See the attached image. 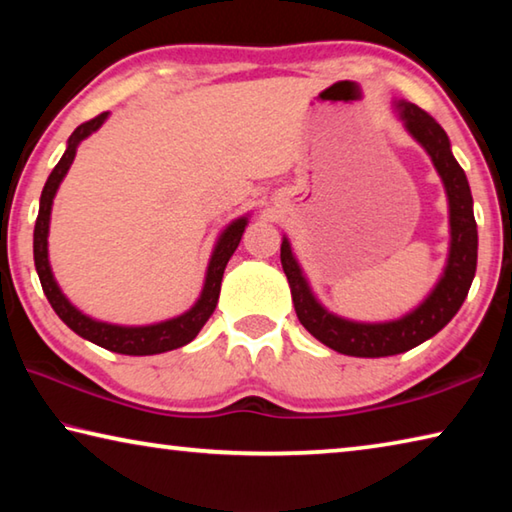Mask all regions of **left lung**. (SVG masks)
<instances>
[{
  "instance_id": "obj_1",
  "label": "left lung",
  "mask_w": 512,
  "mask_h": 512,
  "mask_svg": "<svg viewBox=\"0 0 512 512\" xmlns=\"http://www.w3.org/2000/svg\"><path fill=\"white\" fill-rule=\"evenodd\" d=\"M397 108H400L406 131L431 155L433 167L443 178L449 198L452 246H449L445 275L440 277L431 296L411 314L393 320V323H352V320L329 314L325 307L318 305L314 293L309 291L307 280L302 277L296 257L291 253L289 241L284 239L280 248L282 268L287 273L298 320L320 343L341 354H348V357H391V354L406 352L431 339L461 309L476 271L479 237H476L472 194L465 171L449 149V137L438 121L415 103L400 101Z\"/></svg>"
}]
</instances>
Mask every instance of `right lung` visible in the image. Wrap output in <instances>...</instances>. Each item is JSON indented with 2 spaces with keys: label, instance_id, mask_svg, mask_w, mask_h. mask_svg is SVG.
Segmentation results:
<instances>
[{
  "label": "right lung",
  "instance_id": "1",
  "mask_svg": "<svg viewBox=\"0 0 512 512\" xmlns=\"http://www.w3.org/2000/svg\"><path fill=\"white\" fill-rule=\"evenodd\" d=\"M106 117H108V112H101V115H97L90 121H85V124H81L72 135H69L67 151L63 153V158H60L54 171L49 173L45 189H42L36 230H33V259H36V271L40 277L42 291H45L49 305L54 307L58 318L63 320L69 329H74V332L83 336V339L97 343V345H101V348H106L110 352L144 357V354H160V352L183 348V345L196 339V334L201 332V327L207 323V318L212 316L216 300H219L225 264H228V259L237 250L241 235H244V230H246V223H248L246 216L244 219L232 221L228 228H225L223 235L219 237V244H216V248H214L210 266H207L203 293H201V298H198L196 305L189 309L187 314L171 318V320H164V323H158V325L119 327V325H108V323H99V320H92L85 314H81L76 307H72V302L63 296V291L58 289L54 275H51L49 257H47L51 203H54V196H56L60 180L65 178L67 169L72 167L76 146H79V142L85 140L90 133L97 131L103 121H106Z\"/></svg>",
  "mask_w": 512,
  "mask_h": 512
}]
</instances>
